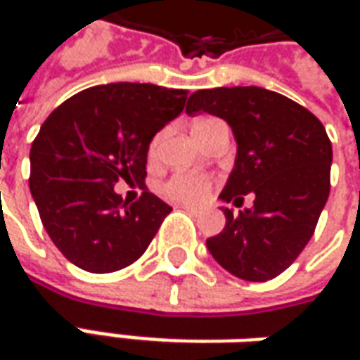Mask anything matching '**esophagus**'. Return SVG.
Masks as SVG:
<instances>
[{"instance_id": "esophagus-1", "label": "esophagus", "mask_w": 360, "mask_h": 360, "mask_svg": "<svg viewBox=\"0 0 360 360\" xmlns=\"http://www.w3.org/2000/svg\"><path fill=\"white\" fill-rule=\"evenodd\" d=\"M181 210H185L187 212V214H193V216H196V214H200V208H196V206H188V204H181L179 206Z\"/></svg>"}]
</instances>
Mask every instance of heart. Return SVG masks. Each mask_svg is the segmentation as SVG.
Returning <instances> with one entry per match:
<instances>
[{
  "label": "heart",
  "instance_id": "obj_1",
  "mask_svg": "<svg viewBox=\"0 0 360 360\" xmlns=\"http://www.w3.org/2000/svg\"><path fill=\"white\" fill-rule=\"evenodd\" d=\"M198 123H204V121H198ZM158 146H160V136H156L150 144V158H156ZM160 191L167 200H173V202H200L210 191V179L198 173H175L173 177L165 181Z\"/></svg>",
  "mask_w": 360,
  "mask_h": 360
}]
</instances>
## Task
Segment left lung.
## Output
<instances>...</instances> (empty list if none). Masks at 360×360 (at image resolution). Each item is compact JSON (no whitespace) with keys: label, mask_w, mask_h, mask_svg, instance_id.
I'll return each mask as SVG.
<instances>
[{"label":"left lung","mask_w":360,"mask_h":360,"mask_svg":"<svg viewBox=\"0 0 360 360\" xmlns=\"http://www.w3.org/2000/svg\"><path fill=\"white\" fill-rule=\"evenodd\" d=\"M221 117L237 141L233 172L219 198L252 208L226 214V227L206 241L221 268L247 281H268L293 264L314 233L330 195L332 142L307 108L258 86L196 90L187 113Z\"/></svg>","instance_id":"8db88e82"}]
</instances>
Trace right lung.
Segmentation results:
<instances>
[{"label":"right lung","mask_w":360,"mask_h":360,"mask_svg":"<svg viewBox=\"0 0 360 360\" xmlns=\"http://www.w3.org/2000/svg\"><path fill=\"white\" fill-rule=\"evenodd\" d=\"M187 90L111 82L71 96L44 121L30 148V193L61 255L92 274L133 264L148 249L172 206L146 185L154 134L179 115ZM139 182L129 205L112 191Z\"/></svg>","instance_id":"1"}]
</instances>
